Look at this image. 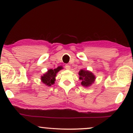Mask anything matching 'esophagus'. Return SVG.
I'll return each instance as SVG.
<instances>
[{
	"label": "esophagus",
	"mask_w": 133,
	"mask_h": 133,
	"mask_svg": "<svg viewBox=\"0 0 133 133\" xmlns=\"http://www.w3.org/2000/svg\"><path fill=\"white\" fill-rule=\"evenodd\" d=\"M65 68L66 69L69 70V69H71V66H70V65L69 64H66V65H65Z\"/></svg>",
	"instance_id": "1"
}]
</instances>
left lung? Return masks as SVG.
Here are the masks:
<instances>
[{
	"instance_id": "obj_1",
	"label": "left lung",
	"mask_w": 133,
	"mask_h": 133,
	"mask_svg": "<svg viewBox=\"0 0 133 133\" xmlns=\"http://www.w3.org/2000/svg\"><path fill=\"white\" fill-rule=\"evenodd\" d=\"M79 80L81 81V85L85 88L91 86L95 81L96 76L92 72L88 70L81 69L78 72Z\"/></svg>"
}]
</instances>
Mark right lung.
<instances>
[{"label":"right lung","instance_id":"1","mask_svg":"<svg viewBox=\"0 0 133 133\" xmlns=\"http://www.w3.org/2000/svg\"><path fill=\"white\" fill-rule=\"evenodd\" d=\"M63 67L59 66L57 68L49 69L47 70L45 73H44L42 76H41V80L43 84L47 86H51L55 83L56 81V77L57 76V72L59 71L62 69Z\"/></svg>","mask_w":133,"mask_h":133}]
</instances>
